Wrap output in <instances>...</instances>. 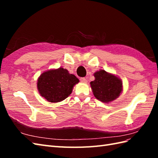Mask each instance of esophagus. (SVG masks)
<instances>
[{
	"label": "esophagus",
	"mask_w": 158,
	"mask_h": 158,
	"mask_svg": "<svg viewBox=\"0 0 158 158\" xmlns=\"http://www.w3.org/2000/svg\"><path fill=\"white\" fill-rule=\"evenodd\" d=\"M80 81L83 83H86L87 82V79L85 78H81L80 79Z\"/></svg>",
	"instance_id": "34e87169"
}]
</instances>
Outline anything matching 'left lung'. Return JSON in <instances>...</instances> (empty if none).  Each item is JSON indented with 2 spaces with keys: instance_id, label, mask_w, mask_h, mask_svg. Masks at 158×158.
Returning a JSON list of instances; mask_svg holds the SVG:
<instances>
[{
  "instance_id": "obj_1",
  "label": "left lung",
  "mask_w": 158,
  "mask_h": 158,
  "mask_svg": "<svg viewBox=\"0 0 158 158\" xmlns=\"http://www.w3.org/2000/svg\"><path fill=\"white\" fill-rule=\"evenodd\" d=\"M95 80L90 82L94 95L100 101L109 102L118 98L122 91V82L118 77L100 70L94 74Z\"/></svg>"
}]
</instances>
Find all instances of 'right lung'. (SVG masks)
<instances>
[{
	"label": "right lung",
	"instance_id": "add662e5",
	"mask_svg": "<svg viewBox=\"0 0 158 158\" xmlns=\"http://www.w3.org/2000/svg\"><path fill=\"white\" fill-rule=\"evenodd\" d=\"M79 80L60 67L43 73L38 79L39 94L48 102H58L66 99L72 92L74 85Z\"/></svg>",
	"mask_w": 158,
	"mask_h": 158
}]
</instances>
